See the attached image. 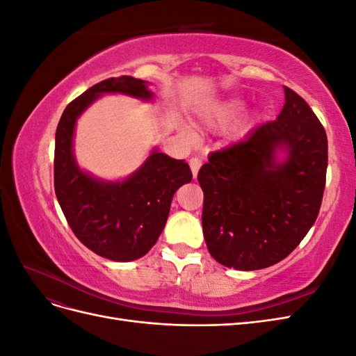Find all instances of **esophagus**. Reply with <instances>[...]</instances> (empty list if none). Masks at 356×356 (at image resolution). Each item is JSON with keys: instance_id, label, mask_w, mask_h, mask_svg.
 <instances>
[{"instance_id": "34e87169", "label": "esophagus", "mask_w": 356, "mask_h": 356, "mask_svg": "<svg viewBox=\"0 0 356 356\" xmlns=\"http://www.w3.org/2000/svg\"><path fill=\"white\" fill-rule=\"evenodd\" d=\"M200 166H202V160L200 159L195 157V159L190 160V168H191V172H193V177H195V178H197V172H199Z\"/></svg>"}]
</instances>
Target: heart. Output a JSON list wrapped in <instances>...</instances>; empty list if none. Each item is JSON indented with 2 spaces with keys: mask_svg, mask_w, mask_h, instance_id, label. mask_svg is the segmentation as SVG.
Segmentation results:
<instances>
[{
  "mask_svg": "<svg viewBox=\"0 0 356 356\" xmlns=\"http://www.w3.org/2000/svg\"><path fill=\"white\" fill-rule=\"evenodd\" d=\"M239 110H241V101L230 99V101L203 105L200 110V115L208 124L215 126V124H222V123L230 122L232 118L239 113Z\"/></svg>",
  "mask_w": 356,
  "mask_h": 356,
  "instance_id": "1",
  "label": "heart"
}]
</instances>
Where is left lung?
Returning <instances> with one entry per match:
<instances>
[{
  "instance_id": "obj_1",
  "label": "left lung",
  "mask_w": 356,
  "mask_h": 356,
  "mask_svg": "<svg viewBox=\"0 0 356 356\" xmlns=\"http://www.w3.org/2000/svg\"><path fill=\"white\" fill-rule=\"evenodd\" d=\"M275 122L211 153L197 179L209 254L236 270H260L293 252L316 221L325 188L328 141L307 102L284 88Z\"/></svg>"
}]
</instances>
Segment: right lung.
<instances>
[{
    "label": "right lung",
    "instance_id": "1",
    "mask_svg": "<svg viewBox=\"0 0 356 356\" xmlns=\"http://www.w3.org/2000/svg\"><path fill=\"white\" fill-rule=\"evenodd\" d=\"M105 93L153 101L148 81L129 75L104 80L75 98L63 111L55 144V193L79 241L111 261L144 257L163 232L175 191L191 181L190 166L154 148L132 175L105 181L83 170L74 156L77 118Z\"/></svg>",
    "mask_w": 356,
    "mask_h": 356
}]
</instances>
